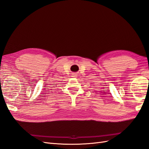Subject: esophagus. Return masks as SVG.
Here are the masks:
<instances>
[{
	"mask_svg": "<svg viewBox=\"0 0 149 149\" xmlns=\"http://www.w3.org/2000/svg\"><path fill=\"white\" fill-rule=\"evenodd\" d=\"M72 74H73V77H76V76H78V73H72Z\"/></svg>",
	"mask_w": 149,
	"mask_h": 149,
	"instance_id": "esophagus-1",
	"label": "esophagus"
}]
</instances>
